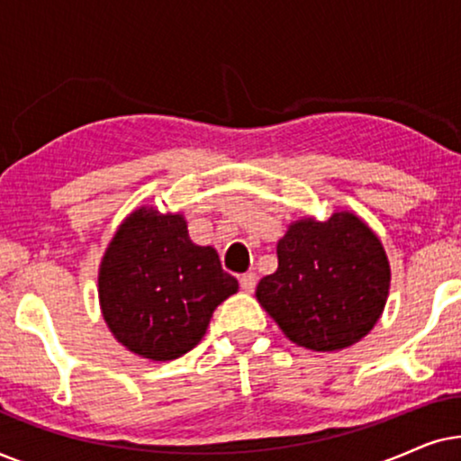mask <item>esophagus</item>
Instances as JSON below:
<instances>
[{
  "instance_id": "obj_1",
  "label": "esophagus",
  "mask_w": 461,
  "mask_h": 461,
  "mask_svg": "<svg viewBox=\"0 0 461 461\" xmlns=\"http://www.w3.org/2000/svg\"><path fill=\"white\" fill-rule=\"evenodd\" d=\"M256 283H258L256 273H245L241 275V279H239V285H241L243 292H254Z\"/></svg>"
}]
</instances>
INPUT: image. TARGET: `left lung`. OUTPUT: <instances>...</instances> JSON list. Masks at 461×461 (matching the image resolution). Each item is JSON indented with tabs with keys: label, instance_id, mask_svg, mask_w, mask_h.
<instances>
[{
	"label": "left lung",
	"instance_id": "left-lung-1",
	"mask_svg": "<svg viewBox=\"0 0 461 461\" xmlns=\"http://www.w3.org/2000/svg\"><path fill=\"white\" fill-rule=\"evenodd\" d=\"M279 268L256 298L283 333L311 350H338L367 336L388 298L390 267L380 239L348 212L300 220L276 245Z\"/></svg>",
	"mask_w": 461,
	"mask_h": 461
}]
</instances>
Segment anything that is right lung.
<instances>
[{
	"mask_svg": "<svg viewBox=\"0 0 461 461\" xmlns=\"http://www.w3.org/2000/svg\"><path fill=\"white\" fill-rule=\"evenodd\" d=\"M98 287L113 336L144 358L172 361L201 342L239 285L216 249L191 241L185 218L140 207L106 248Z\"/></svg>",
	"mask_w": 461,
	"mask_h": 461,
	"instance_id": "right-lung-1",
	"label": "right lung"
}]
</instances>
